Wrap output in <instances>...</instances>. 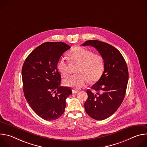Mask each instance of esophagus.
Masks as SVG:
<instances>
[{"instance_id": "obj_1", "label": "esophagus", "mask_w": 147, "mask_h": 147, "mask_svg": "<svg viewBox=\"0 0 147 147\" xmlns=\"http://www.w3.org/2000/svg\"><path fill=\"white\" fill-rule=\"evenodd\" d=\"M72 92H73V94H76V93H78L79 92V91L76 90H73Z\"/></svg>"}]
</instances>
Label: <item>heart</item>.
I'll use <instances>...</instances> for the list:
<instances>
[{"label":"heart","instance_id":"b5f03b06","mask_svg":"<svg viewBox=\"0 0 147 147\" xmlns=\"http://www.w3.org/2000/svg\"><path fill=\"white\" fill-rule=\"evenodd\" d=\"M71 61L78 63L77 72L64 80L66 86L74 89H80L90 80L97 81L101 77L104 70V59L99 53L93 52L87 48L76 46L69 53ZM57 67L61 74L67 76L69 74L68 63L65 57H61L58 61Z\"/></svg>","mask_w":147,"mask_h":147}]
</instances>
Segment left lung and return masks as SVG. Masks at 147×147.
Wrapping results in <instances>:
<instances>
[{"mask_svg":"<svg viewBox=\"0 0 147 147\" xmlns=\"http://www.w3.org/2000/svg\"><path fill=\"white\" fill-rule=\"evenodd\" d=\"M94 47L104 59V71L99 80L87 90L84 103L87 113L92 119L102 120L112 115L121 104L126 91L129 71L121 53L113 46L98 40H89L82 46Z\"/></svg>","mask_w":147,"mask_h":147,"instance_id":"1","label":"left lung"}]
</instances>
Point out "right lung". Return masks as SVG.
<instances>
[{
    "label": "right lung",
    "mask_w": 147,
    "mask_h": 147,
    "mask_svg": "<svg viewBox=\"0 0 147 147\" xmlns=\"http://www.w3.org/2000/svg\"><path fill=\"white\" fill-rule=\"evenodd\" d=\"M70 48L62 42H45L28 56L23 66L25 98L35 113L48 121L63 115L66 99L72 94L69 87L60 86L61 76L57 69L60 57Z\"/></svg>",
    "instance_id": "1"
}]
</instances>
